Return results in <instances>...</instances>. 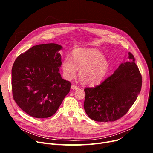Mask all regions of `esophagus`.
Returning a JSON list of instances; mask_svg holds the SVG:
<instances>
[{
    "mask_svg": "<svg viewBox=\"0 0 153 153\" xmlns=\"http://www.w3.org/2000/svg\"><path fill=\"white\" fill-rule=\"evenodd\" d=\"M71 88V89H72V90H77V89H79V87L74 85V84H72Z\"/></svg>",
    "mask_w": 153,
    "mask_h": 153,
    "instance_id": "1",
    "label": "esophagus"
}]
</instances>
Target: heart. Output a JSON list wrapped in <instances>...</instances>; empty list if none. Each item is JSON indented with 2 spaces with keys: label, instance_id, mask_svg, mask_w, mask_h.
Segmentation results:
<instances>
[{
  "label": "heart",
  "instance_id": "heart-1",
  "mask_svg": "<svg viewBox=\"0 0 153 153\" xmlns=\"http://www.w3.org/2000/svg\"><path fill=\"white\" fill-rule=\"evenodd\" d=\"M110 68L107 58L96 50H76L72 53V58L68 56L62 62L63 74L66 79L73 78L78 69L80 81L88 85L100 84L107 75Z\"/></svg>",
  "mask_w": 153,
  "mask_h": 153
}]
</instances>
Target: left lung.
<instances>
[{
	"label": "left lung",
	"instance_id": "8db88e82",
	"mask_svg": "<svg viewBox=\"0 0 153 153\" xmlns=\"http://www.w3.org/2000/svg\"><path fill=\"white\" fill-rule=\"evenodd\" d=\"M128 58L129 61L122 62L100 85L84 89V110L94 121H115L127 113L137 99L142 77L134 56L129 52Z\"/></svg>",
	"mask_w": 153,
	"mask_h": 153
}]
</instances>
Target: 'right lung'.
<instances>
[{"mask_svg":"<svg viewBox=\"0 0 153 153\" xmlns=\"http://www.w3.org/2000/svg\"><path fill=\"white\" fill-rule=\"evenodd\" d=\"M62 47L56 43L31 47L19 56L12 69L13 97L32 117L53 115L69 92L71 83L59 73Z\"/></svg>","mask_w":153,"mask_h":153,"instance_id":"add662e5","label":"right lung"}]
</instances>
